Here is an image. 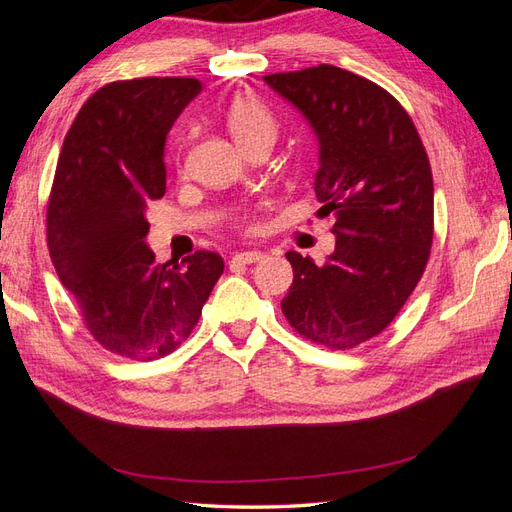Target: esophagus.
Listing matches in <instances>:
<instances>
[{
    "label": "esophagus",
    "mask_w": 512,
    "mask_h": 512,
    "mask_svg": "<svg viewBox=\"0 0 512 512\" xmlns=\"http://www.w3.org/2000/svg\"><path fill=\"white\" fill-rule=\"evenodd\" d=\"M260 260H265V254L262 252H239V254H235L232 256V260H230V267H235V265H252V262H260Z\"/></svg>",
    "instance_id": "1"
}]
</instances>
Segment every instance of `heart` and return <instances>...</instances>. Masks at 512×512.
Instances as JSON below:
<instances>
[{
    "mask_svg": "<svg viewBox=\"0 0 512 512\" xmlns=\"http://www.w3.org/2000/svg\"><path fill=\"white\" fill-rule=\"evenodd\" d=\"M226 126L243 149L256 143L271 145L277 134V123L273 115L260 102L247 96H239L228 104Z\"/></svg>",
    "mask_w": 512,
    "mask_h": 512,
    "instance_id": "obj_1",
    "label": "heart"
}]
</instances>
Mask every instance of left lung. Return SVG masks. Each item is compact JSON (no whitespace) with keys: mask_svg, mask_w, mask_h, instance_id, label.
Here are the masks:
<instances>
[{"mask_svg":"<svg viewBox=\"0 0 512 512\" xmlns=\"http://www.w3.org/2000/svg\"><path fill=\"white\" fill-rule=\"evenodd\" d=\"M318 136V215L335 220L322 267L288 252L282 299L290 327L350 350L389 327L425 271L433 239V179L410 115L363 76L320 64L265 76Z\"/></svg>","mask_w":512,"mask_h":512,"instance_id":"1","label":"left lung"}]
</instances>
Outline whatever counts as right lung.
<instances>
[{
  "instance_id": "obj_1",
  "label": "right lung",
  "mask_w": 512,
  "mask_h": 512,
  "mask_svg": "<svg viewBox=\"0 0 512 512\" xmlns=\"http://www.w3.org/2000/svg\"><path fill=\"white\" fill-rule=\"evenodd\" d=\"M203 85L179 76L100 87L72 121L46 211L55 271L108 352L153 361L190 337L224 271L198 250L181 265L149 250L147 203L166 192V134Z\"/></svg>"
}]
</instances>
